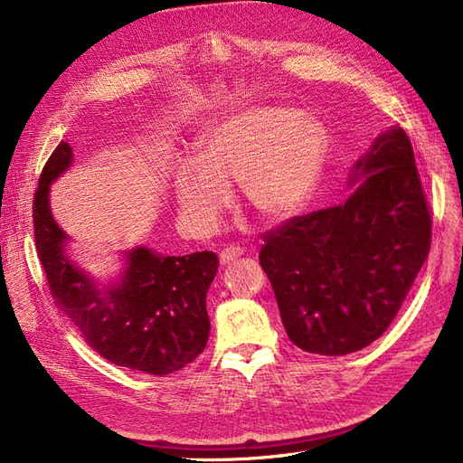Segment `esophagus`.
I'll use <instances>...</instances> for the list:
<instances>
[{
    "label": "esophagus",
    "mask_w": 463,
    "mask_h": 463,
    "mask_svg": "<svg viewBox=\"0 0 463 463\" xmlns=\"http://www.w3.org/2000/svg\"><path fill=\"white\" fill-rule=\"evenodd\" d=\"M243 253H245L243 247H240V245H230V247H226V249H223L222 253H220V262H222V264H230L232 260L240 259Z\"/></svg>",
    "instance_id": "obj_1"
}]
</instances>
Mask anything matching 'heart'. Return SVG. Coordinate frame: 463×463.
I'll return each mask as SVG.
<instances>
[{"label": "heart", "mask_w": 463, "mask_h": 463, "mask_svg": "<svg viewBox=\"0 0 463 463\" xmlns=\"http://www.w3.org/2000/svg\"><path fill=\"white\" fill-rule=\"evenodd\" d=\"M326 137L317 119L282 106H250L210 128L201 158L174 172L179 214L189 228H218L240 184L249 208L264 220H286L309 199L325 158Z\"/></svg>", "instance_id": "obj_1"}]
</instances>
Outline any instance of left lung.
<instances>
[{
  "mask_svg": "<svg viewBox=\"0 0 463 463\" xmlns=\"http://www.w3.org/2000/svg\"><path fill=\"white\" fill-rule=\"evenodd\" d=\"M344 204L296 216L262 235L289 340L347 355L386 332L427 260L430 213L408 135L392 128L354 165Z\"/></svg>",
  "mask_w": 463,
  "mask_h": 463,
  "instance_id": "1",
  "label": "left lung"
}]
</instances>
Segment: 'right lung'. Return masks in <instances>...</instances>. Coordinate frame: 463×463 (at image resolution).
<instances>
[{
  "instance_id": "right-lung-1",
  "label": "right lung",
  "mask_w": 463,
  "mask_h": 463,
  "mask_svg": "<svg viewBox=\"0 0 463 463\" xmlns=\"http://www.w3.org/2000/svg\"><path fill=\"white\" fill-rule=\"evenodd\" d=\"M73 162L60 143L38 179L34 241L55 305L82 338L114 365L164 376L184 369L206 347V291L218 270L213 250L165 257L137 247L125 255L119 282L100 288L67 255V235L50 210V185Z\"/></svg>"
}]
</instances>
